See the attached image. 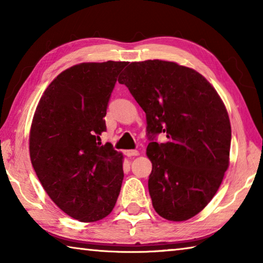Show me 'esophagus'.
I'll return each instance as SVG.
<instances>
[{"mask_svg":"<svg viewBox=\"0 0 263 263\" xmlns=\"http://www.w3.org/2000/svg\"><path fill=\"white\" fill-rule=\"evenodd\" d=\"M124 154H125L126 157H137V155H139V152H138L137 149H127L124 152Z\"/></svg>","mask_w":263,"mask_h":263,"instance_id":"1","label":"esophagus"}]
</instances>
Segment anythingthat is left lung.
<instances>
[{"label":"left lung","mask_w":263,"mask_h":263,"mask_svg":"<svg viewBox=\"0 0 263 263\" xmlns=\"http://www.w3.org/2000/svg\"><path fill=\"white\" fill-rule=\"evenodd\" d=\"M118 82L145 111L148 133L167 138L146 149L154 210L167 220L190 219L210 203L229 168L224 102L202 74L173 61L131 62Z\"/></svg>","instance_id":"obj_1"}]
</instances>
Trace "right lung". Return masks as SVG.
Listing matches in <instances>:
<instances>
[{"label":"right lung","mask_w":263,"mask_h":263,"mask_svg":"<svg viewBox=\"0 0 263 263\" xmlns=\"http://www.w3.org/2000/svg\"><path fill=\"white\" fill-rule=\"evenodd\" d=\"M126 61L82 62L48 84L30 128V159L55 205L82 222L105 218L124 177L121 152L102 145L106 106Z\"/></svg>","instance_id":"obj_1"}]
</instances>
